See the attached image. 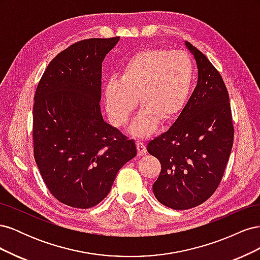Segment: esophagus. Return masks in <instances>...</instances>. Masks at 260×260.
Masks as SVG:
<instances>
[{
    "label": "esophagus",
    "mask_w": 260,
    "mask_h": 260,
    "mask_svg": "<svg viewBox=\"0 0 260 260\" xmlns=\"http://www.w3.org/2000/svg\"><path fill=\"white\" fill-rule=\"evenodd\" d=\"M137 148H138V155L139 156H143L146 154V146L143 142H140V141H138L137 142Z\"/></svg>",
    "instance_id": "esophagus-1"
}]
</instances>
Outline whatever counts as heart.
Wrapping results in <instances>:
<instances>
[{
	"label": "heart",
	"instance_id": "b5f03b06",
	"mask_svg": "<svg viewBox=\"0 0 260 260\" xmlns=\"http://www.w3.org/2000/svg\"><path fill=\"white\" fill-rule=\"evenodd\" d=\"M194 68L183 51L146 49L133 54L120 70V78H111L104 85V102L109 120L121 127L138 105L142 106L129 127V133L145 138L159 121L179 117L191 94Z\"/></svg>",
	"mask_w": 260,
	"mask_h": 260
}]
</instances>
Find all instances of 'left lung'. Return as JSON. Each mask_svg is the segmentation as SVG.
I'll use <instances>...</instances> for the list:
<instances>
[{"label": "left lung", "mask_w": 260, "mask_h": 260, "mask_svg": "<svg viewBox=\"0 0 260 260\" xmlns=\"http://www.w3.org/2000/svg\"><path fill=\"white\" fill-rule=\"evenodd\" d=\"M199 69L198 84L171 127L147 144L160 161L153 184L162 205L184 210L201 205L222 179L233 145L234 129L224 82L208 58L184 42Z\"/></svg>", "instance_id": "obj_1"}]
</instances>
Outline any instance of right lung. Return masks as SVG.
I'll list each match as a JSON object with an SVG mask.
<instances>
[{
    "label": "right lung",
    "instance_id": "right-lung-1",
    "mask_svg": "<svg viewBox=\"0 0 260 260\" xmlns=\"http://www.w3.org/2000/svg\"><path fill=\"white\" fill-rule=\"evenodd\" d=\"M119 38L88 39L60 52L35 95L34 152L55 199L86 209L109 193L118 171L137 156L136 142L101 113L102 62Z\"/></svg>",
    "mask_w": 260,
    "mask_h": 260
}]
</instances>
